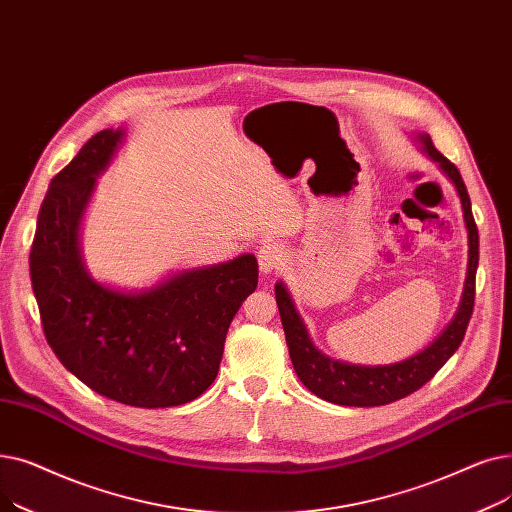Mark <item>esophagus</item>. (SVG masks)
Segmentation results:
<instances>
[{
    "label": "esophagus",
    "instance_id": "esophagus-1",
    "mask_svg": "<svg viewBox=\"0 0 512 512\" xmlns=\"http://www.w3.org/2000/svg\"><path fill=\"white\" fill-rule=\"evenodd\" d=\"M285 262V252L277 243H262L260 250H258V264H260V271L262 273H273L277 271L279 266Z\"/></svg>",
    "mask_w": 512,
    "mask_h": 512
}]
</instances>
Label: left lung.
<instances>
[{
    "label": "left lung",
    "mask_w": 512,
    "mask_h": 512,
    "mask_svg": "<svg viewBox=\"0 0 512 512\" xmlns=\"http://www.w3.org/2000/svg\"><path fill=\"white\" fill-rule=\"evenodd\" d=\"M423 150L440 162L444 173L456 185V191L465 210V223L469 229V273L462 304L458 308L456 319L452 325L440 335V339L423 350L421 354L402 360L398 364H385V367H358V364H346L339 360H331L312 346L308 339L306 327L298 316L294 302H291L283 283L275 285L277 306L281 314V323L285 331V342L289 348V358L294 362V369L300 381L310 389L314 396L339 406H385L406 398L408 394L421 389L437 371H440L446 360L458 350L465 339L473 306H475V275L479 264V233L475 218L471 212L469 191L462 181L458 168L435 150L429 135H419Z\"/></svg>",
    "instance_id": "obj_1"
}]
</instances>
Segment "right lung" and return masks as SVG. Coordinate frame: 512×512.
Returning a JSON list of instances; mask_svg holds the SVG:
<instances>
[{"mask_svg": "<svg viewBox=\"0 0 512 512\" xmlns=\"http://www.w3.org/2000/svg\"><path fill=\"white\" fill-rule=\"evenodd\" d=\"M120 135L95 133L52 179L29 254L33 294L47 344L93 392L139 408L179 406L216 379L233 316L258 285V262L243 254L145 294H120L89 279L79 221Z\"/></svg>", "mask_w": 512, "mask_h": 512, "instance_id": "right-lung-1", "label": "right lung"}]
</instances>
